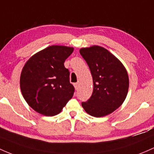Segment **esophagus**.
<instances>
[{
  "instance_id": "esophagus-1",
  "label": "esophagus",
  "mask_w": 154,
  "mask_h": 154,
  "mask_svg": "<svg viewBox=\"0 0 154 154\" xmlns=\"http://www.w3.org/2000/svg\"><path fill=\"white\" fill-rule=\"evenodd\" d=\"M74 88H75L76 90H77L79 88V83L78 82H77V83H74Z\"/></svg>"
}]
</instances>
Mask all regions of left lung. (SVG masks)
Masks as SVG:
<instances>
[{
  "instance_id": "1",
  "label": "left lung",
  "mask_w": 154,
  "mask_h": 154,
  "mask_svg": "<svg viewBox=\"0 0 154 154\" xmlns=\"http://www.w3.org/2000/svg\"><path fill=\"white\" fill-rule=\"evenodd\" d=\"M93 78L91 97L82 106L91 116L102 117L114 112L123 103L129 87L123 64L105 48L93 46L80 48Z\"/></svg>"
}]
</instances>
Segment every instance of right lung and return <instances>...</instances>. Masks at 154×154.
Here are the masks:
<instances>
[{
  "label": "right lung",
  "instance_id": "right-lung-1",
  "mask_svg": "<svg viewBox=\"0 0 154 154\" xmlns=\"http://www.w3.org/2000/svg\"><path fill=\"white\" fill-rule=\"evenodd\" d=\"M74 48L51 46L31 57L20 74V90L31 108L43 115L61 112L74 95L69 71L64 62Z\"/></svg>",
  "mask_w": 154,
  "mask_h": 154
}]
</instances>
